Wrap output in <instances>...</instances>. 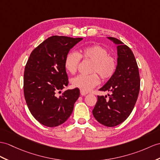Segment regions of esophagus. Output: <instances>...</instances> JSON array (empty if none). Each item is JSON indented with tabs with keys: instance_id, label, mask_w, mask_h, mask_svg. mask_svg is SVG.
<instances>
[{
	"instance_id": "1",
	"label": "esophagus",
	"mask_w": 160,
	"mask_h": 160,
	"mask_svg": "<svg viewBox=\"0 0 160 160\" xmlns=\"http://www.w3.org/2000/svg\"><path fill=\"white\" fill-rule=\"evenodd\" d=\"M80 93H81V96H85V95L88 94V92L83 90V89H81V90H80Z\"/></svg>"
}]
</instances>
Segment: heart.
I'll return each instance as SVG.
<instances>
[{"mask_svg":"<svg viewBox=\"0 0 160 160\" xmlns=\"http://www.w3.org/2000/svg\"><path fill=\"white\" fill-rule=\"evenodd\" d=\"M81 58L93 62L91 72H97L103 80H108L115 74L118 62L115 57L108 55V51L100 45L85 47L79 53L70 52L64 60V67L71 74L75 73L80 63ZM100 77L96 73L89 75H79L71 79L73 87L89 91L98 85Z\"/></svg>","mask_w":160,"mask_h":160,"instance_id":"heart-1","label":"heart"}]
</instances>
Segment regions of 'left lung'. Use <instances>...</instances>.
I'll use <instances>...</instances> for the list:
<instances>
[{
    "instance_id": "left-lung-1",
    "label": "left lung",
    "mask_w": 160,
    "mask_h": 160,
    "mask_svg": "<svg viewBox=\"0 0 160 160\" xmlns=\"http://www.w3.org/2000/svg\"><path fill=\"white\" fill-rule=\"evenodd\" d=\"M108 38L117 45L118 66L113 76L99 89L111 93L108 98L107 96H98L92 113L100 123L114 127L123 122L133 110L140 91V75L129 47L116 38Z\"/></svg>"
}]
</instances>
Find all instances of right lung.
I'll list each match as a JSON object with an SVG mask.
<instances>
[{
    "label": "right lung",
    "mask_w": 160,
    "mask_h": 160,
    "mask_svg": "<svg viewBox=\"0 0 160 160\" xmlns=\"http://www.w3.org/2000/svg\"><path fill=\"white\" fill-rule=\"evenodd\" d=\"M82 38L52 36L37 47L27 61L24 93L29 111L42 125L56 127L64 123L80 95L78 88L61 89L68 84L64 67L70 49Z\"/></svg>",
    "instance_id": "obj_1"
}]
</instances>
